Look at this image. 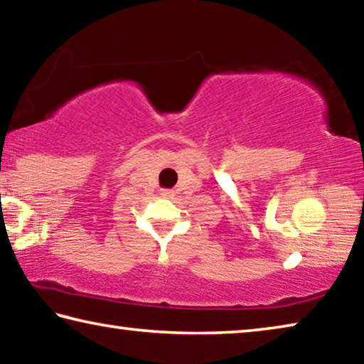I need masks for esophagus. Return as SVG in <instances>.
Wrapping results in <instances>:
<instances>
[{
	"mask_svg": "<svg viewBox=\"0 0 364 364\" xmlns=\"http://www.w3.org/2000/svg\"><path fill=\"white\" fill-rule=\"evenodd\" d=\"M162 196L167 197V199H171V197L175 196V193L171 189H162Z\"/></svg>",
	"mask_w": 364,
	"mask_h": 364,
	"instance_id": "obj_1",
	"label": "esophagus"
}]
</instances>
